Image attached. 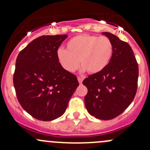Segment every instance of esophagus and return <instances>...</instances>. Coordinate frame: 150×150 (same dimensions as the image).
I'll list each match as a JSON object with an SVG mask.
<instances>
[{
    "instance_id": "1",
    "label": "esophagus",
    "mask_w": 150,
    "mask_h": 150,
    "mask_svg": "<svg viewBox=\"0 0 150 150\" xmlns=\"http://www.w3.org/2000/svg\"><path fill=\"white\" fill-rule=\"evenodd\" d=\"M78 82H79V83L81 84L83 83V78H81V77H78Z\"/></svg>"
}]
</instances>
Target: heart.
Wrapping results in <instances>:
<instances>
[{"instance_id":"1","label":"heart","mask_w":150,"mask_h":150,"mask_svg":"<svg viewBox=\"0 0 150 150\" xmlns=\"http://www.w3.org/2000/svg\"><path fill=\"white\" fill-rule=\"evenodd\" d=\"M113 46L105 36L83 34L72 38L66 44V50L60 48L57 57L60 65L69 72L79 67L95 74L102 71L111 60Z\"/></svg>"}]
</instances>
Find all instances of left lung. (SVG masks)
Segmentation results:
<instances>
[{"label":"left lung","instance_id":"8db88e82","mask_svg":"<svg viewBox=\"0 0 150 150\" xmlns=\"http://www.w3.org/2000/svg\"><path fill=\"white\" fill-rule=\"evenodd\" d=\"M113 46L108 65L84 79L88 88L85 104L89 114L100 120L120 115L131 104L138 87L139 66L132 48L115 35L104 32Z\"/></svg>","mask_w":150,"mask_h":150}]
</instances>
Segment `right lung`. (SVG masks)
I'll use <instances>...</instances> for the list:
<instances>
[{
  "label": "right lung",
  "instance_id": "add662e5",
  "mask_svg": "<svg viewBox=\"0 0 150 150\" xmlns=\"http://www.w3.org/2000/svg\"><path fill=\"white\" fill-rule=\"evenodd\" d=\"M67 35H43L19 52L13 82L22 108L39 120L50 121L62 115L79 86L75 75L60 65L57 54Z\"/></svg>",
  "mask_w": 150,
  "mask_h": 150
}]
</instances>
